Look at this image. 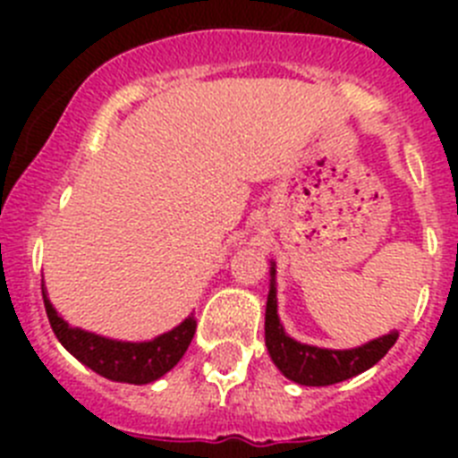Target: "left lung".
I'll return each instance as SVG.
<instances>
[{
    "label": "left lung",
    "instance_id": "8db88e82",
    "mask_svg": "<svg viewBox=\"0 0 458 458\" xmlns=\"http://www.w3.org/2000/svg\"><path fill=\"white\" fill-rule=\"evenodd\" d=\"M270 275L275 277V268L270 270ZM396 337L399 335L390 333L351 351L317 349V346L293 342L286 337L284 327L279 326L275 279L270 282L268 305H266V346L279 371L301 386H333V383H342V380L362 374L394 346Z\"/></svg>",
    "mask_w": 458,
    "mask_h": 458
}]
</instances>
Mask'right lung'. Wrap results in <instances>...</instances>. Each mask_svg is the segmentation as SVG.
Wrapping results in <instances>:
<instances>
[{
	"instance_id": "right-lung-1",
	"label": "right lung",
	"mask_w": 458,
	"mask_h": 458,
	"mask_svg": "<svg viewBox=\"0 0 458 458\" xmlns=\"http://www.w3.org/2000/svg\"><path fill=\"white\" fill-rule=\"evenodd\" d=\"M43 302H46L47 318H50L56 339L80 362H84L89 369L105 378L132 383V386H144V383H151L167 374L183 358L194 333H197V321L194 317H188L179 327H174L172 333L160 335L153 342H114V339L98 337V335L68 326L47 301L46 291H43Z\"/></svg>"
}]
</instances>
